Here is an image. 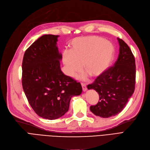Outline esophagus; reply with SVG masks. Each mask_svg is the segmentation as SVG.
Wrapping results in <instances>:
<instances>
[{
  "label": "esophagus",
  "instance_id": "esophagus-1",
  "mask_svg": "<svg viewBox=\"0 0 150 150\" xmlns=\"http://www.w3.org/2000/svg\"><path fill=\"white\" fill-rule=\"evenodd\" d=\"M82 85V90H83V91H87V86L86 85V84H84V83H82L81 84Z\"/></svg>",
  "mask_w": 150,
  "mask_h": 150
}]
</instances>
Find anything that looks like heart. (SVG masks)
I'll return each instance as SVG.
<instances>
[{"label":"heart","instance_id":"1","mask_svg":"<svg viewBox=\"0 0 150 150\" xmlns=\"http://www.w3.org/2000/svg\"><path fill=\"white\" fill-rule=\"evenodd\" d=\"M69 51L63 53V64L67 74L74 76L82 69L87 73L80 77L86 79L89 74L97 78L109 68L114 54L113 45L98 36H87L74 38L69 43Z\"/></svg>","mask_w":150,"mask_h":150}]
</instances>
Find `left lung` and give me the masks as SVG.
Here are the masks:
<instances>
[{
	"mask_svg": "<svg viewBox=\"0 0 150 150\" xmlns=\"http://www.w3.org/2000/svg\"><path fill=\"white\" fill-rule=\"evenodd\" d=\"M119 54L113 66L101 76L87 86L99 95V101L90 107L96 116L108 118L118 114L125 107L135 91L136 66L135 57L130 48L118 38Z\"/></svg>",
	"mask_w": 150,
	"mask_h": 150,
	"instance_id": "obj_1",
	"label": "left lung"
}]
</instances>
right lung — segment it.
Returning <instances> with one entry per match:
<instances>
[{
	"label": "right lung",
	"mask_w": 150,
	"mask_h": 150,
	"mask_svg": "<svg viewBox=\"0 0 150 150\" xmlns=\"http://www.w3.org/2000/svg\"><path fill=\"white\" fill-rule=\"evenodd\" d=\"M58 37L42 36L25 51L22 62L25 96L35 113L49 120L64 115L71 97L82 91L80 82L61 70L62 54L56 45Z\"/></svg>",
	"instance_id": "1"
}]
</instances>
